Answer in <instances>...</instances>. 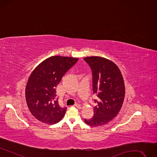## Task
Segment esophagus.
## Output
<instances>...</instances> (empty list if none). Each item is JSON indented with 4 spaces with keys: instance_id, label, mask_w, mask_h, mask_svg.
<instances>
[{
    "instance_id": "obj_1",
    "label": "esophagus",
    "mask_w": 157,
    "mask_h": 157,
    "mask_svg": "<svg viewBox=\"0 0 157 157\" xmlns=\"http://www.w3.org/2000/svg\"><path fill=\"white\" fill-rule=\"evenodd\" d=\"M74 107H75L76 108H78V109H82V106H81V105H79V104H75L74 105Z\"/></svg>"
}]
</instances>
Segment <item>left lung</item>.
<instances>
[{
  "label": "left lung",
  "instance_id": "8db88e82",
  "mask_svg": "<svg viewBox=\"0 0 157 157\" xmlns=\"http://www.w3.org/2000/svg\"><path fill=\"white\" fill-rule=\"evenodd\" d=\"M92 70V89L98 100L94 108V116L85 119L92 127L105 125L117 115L123 105L125 85L123 76L115 63L106 58L91 56L84 58Z\"/></svg>",
  "mask_w": 157,
  "mask_h": 157
}]
</instances>
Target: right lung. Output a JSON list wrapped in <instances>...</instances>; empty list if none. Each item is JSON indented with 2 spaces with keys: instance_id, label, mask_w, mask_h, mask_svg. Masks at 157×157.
<instances>
[{
  "instance_id": "1",
  "label": "right lung",
  "mask_w": 157,
  "mask_h": 157,
  "mask_svg": "<svg viewBox=\"0 0 157 157\" xmlns=\"http://www.w3.org/2000/svg\"><path fill=\"white\" fill-rule=\"evenodd\" d=\"M78 61L75 57L52 56L33 70L26 86L25 97L29 110L37 120L52 125L65 116L67 107L59 106L56 99V88Z\"/></svg>"
}]
</instances>
